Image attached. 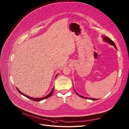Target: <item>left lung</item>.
Segmentation results:
<instances>
[{
    "label": "left lung",
    "mask_w": 129,
    "mask_h": 129,
    "mask_svg": "<svg viewBox=\"0 0 129 129\" xmlns=\"http://www.w3.org/2000/svg\"><path fill=\"white\" fill-rule=\"evenodd\" d=\"M102 37H103V41H105V42H107V43H108L110 44V45H111L114 46V47H115V49H116L117 50V47H116V44H115V43L112 41L110 38H109L107 37H103V36H102ZM75 92L76 93V94H77V95H78V96H79V97H82V98H85V99H91V100H98V99L91 98H88V97H84V96H81V95H80L79 94H78V93L76 91V90H75Z\"/></svg>",
    "instance_id": "1"
}]
</instances>
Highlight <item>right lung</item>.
<instances>
[{
	"label": "right lung",
	"mask_w": 129,
	"mask_h": 129,
	"mask_svg": "<svg viewBox=\"0 0 129 129\" xmlns=\"http://www.w3.org/2000/svg\"><path fill=\"white\" fill-rule=\"evenodd\" d=\"M57 75H58V74H57V75H56V77L57 76ZM17 88V90H18V91L20 93H21V94H22L23 96H25V97H26V98H29V99H31V100H33V101H40V100H43V99H46V98H49V97H50L51 96H52V93H53V90H54V87H53V89H52V90H51V91L47 94V95H46V96H44V97H42V98H33V97H30V96H27V95H26V94H24V93H23L22 92H21V91H20L17 88Z\"/></svg>",
	"instance_id": "1"
}]
</instances>
